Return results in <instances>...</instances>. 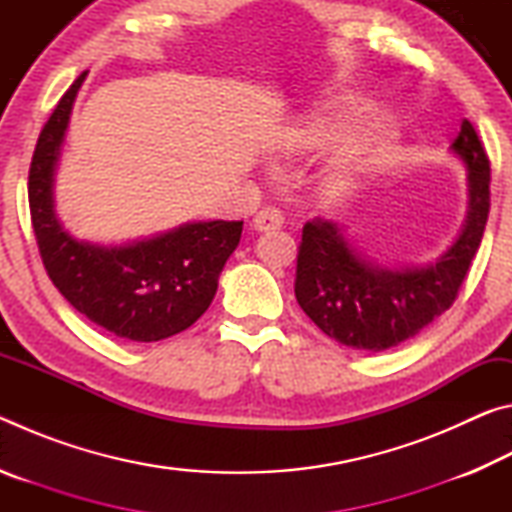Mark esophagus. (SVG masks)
I'll return each mask as SVG.
<instances>
[{
	"instance_id": "obj_1",
	"label": "esophagus",
	"mask_w": 512,
	"mask_h": 512,
	"mask_svg": "<svg viewBox=\"0 0 512 512\" xmlns=\"http://www.w3.org/2000/svg\"><path fill=\"white\" fill-rule=\"evenodd\" d=\"M282 223H284V214H282L280 207L266 205V207H262V210L255 214L253 228L259 230V232H266V230L282 228Z\"/></svg>"
}]
</instances>
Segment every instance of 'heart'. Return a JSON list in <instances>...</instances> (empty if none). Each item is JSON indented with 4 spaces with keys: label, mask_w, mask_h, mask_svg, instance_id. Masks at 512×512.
Returning <instances> with one entry per match:
<instances>
[{
    "label": "heart",
    "mask_w": 512,
    "mask_h": 512,
    "mask_svg": "<svg viewBox=\"0 0 512 512\" xmlns=\"http://www.w3.org/2000/svg\"><path fill=\"white\" fill-rule=\"evenodd\" d=\"M361 126L363 121L345 110L318 112V115L311 117V121H307V126L300 131L298 146H302V149H325V146L332 144L350 142L352 137H357L361 133ZM359 173V164L341 162L332 173V180H329V183H332V192L339 196L350 194L359 183Z\"/></svg>",
    "instance_id": "heart-1"
}]
</instances>
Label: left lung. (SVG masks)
<instances>
[{
    "mask_svg": "<svg viewBox=\"0 0 512 512\" xmlns=\"http://www.w3.org/2000/svg\"><path fill=\"white\" fill-rule=\"evenodd\" d=\"M452 149L470 171V212L461 237L436 264L388 271L361 259L336 223L320 216L305 223L293 289L302 311L329 339L352 350L384 352L454 305L488 223L490 160L467 119Z\"/></svg>",
    "mask_w": 512,
    "mask_h": 512,
    "instance_id": "8db88e82",
    "label": "left lung"
}]
</instances>
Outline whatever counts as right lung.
I'll return each instance as SVG.
<instances>
[{"mask_svg":"<svg viewBox=\"0 0 512 512\" xmlns=\"http://www.w3.org/2000/svg\"><path fill=\"white\" fill-rule=\"evenodd\" d=\"M85 74L42 126L29 167V210L42 264L54 287L94 325L151 343L192 327L216 293L244 221L187 223L133 246L103 248L67 235L54 214V167Z\"/></svg>","mask_w":512,"mask_h":512,"instance_id":"add662e5","label":"right lung"}]
</instances>
